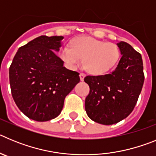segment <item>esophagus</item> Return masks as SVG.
Listing matches in <instances>:
<instances>
[{
	"mask_svg": "<svg viewBox=\"0 0 156 156\" xmlns=\"http://www.w3.org/2000/svg\"><path fill=\"white\" fill-rule=\"evenodd\" d=\"M84 77H85V74L84 73H81L80 74V78L81 80H83V79H84Z\"/></svg>",
	"mask_w": 156,
	"mask_h": 156,
	"instance_id": "1",
	"label": "esophagus"
}]
</instances>
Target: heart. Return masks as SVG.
<instances>
[{"label":"heart","mask_w":156,"mask_h":156,"mask_svg":"<svg viewBox=\"0 0 156 156\" xmlns=\"http://www.w3.org/2000/svg\"><path fill=\"white\" fill-rule=\"evenodd\" d=\"M60 57L66 65L75 69L82 62L85 69L94 75H102L112 70L119 62L120 49L113 43L87 37H77L71 42V46L62 47Z\"/></svg>","instance_id":"b5f03b06"}]
</instances>
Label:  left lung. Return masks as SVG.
<instances>
[{
	"label": "left lung",
	"instance_id": "left-lung-1",
	"mask_svg": "<svg viewBox=\"0 0 156 156\" xmlns=\"http://www.w3.org/2000/svg\"><path fill=\"white\" fill-rule=\"evenodd\" d=\"M117 45L122 57L115 69L84 78L90 87L85 99L86 112L90 119L103 125L116 123L131 113L144 80L140 54L123 41Z\"/></svg>",
	"mask_w": 156,
	"mask_h": 156
}]
</instances>
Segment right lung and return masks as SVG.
Listing matches in <instances>:
<instances>
[{
  "mask_svg": "<svg viewBox=\"0 0 156 156\" xmlns=\"http://www.w3.org/2000/svg\"><path fill=\"white\" fill-rule=\"evenodd\" d=\"M63 37L41 36L20 47L9 68L11 91L18 108L39 122L61 113L66 97L80 82V73L63 66L55 53Z\"/></svg>",
  "mask_w": 156,
  "mask_h": 156,
  "instance_id": "add662e5",
  "label": "right lung"
}]
</instances>
